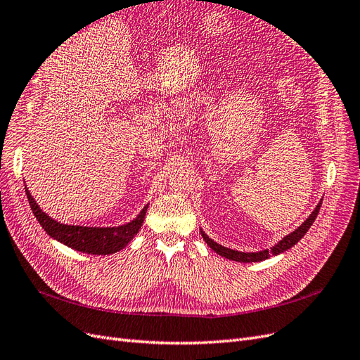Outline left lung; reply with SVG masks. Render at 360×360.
I'll use <instances>...</instances> for the list:
<instances>
[{
  "label": "left lung",
  "mask_w": 360,
  "mask_h": 360,
  "mask_svg": "<svg viewBox=\"0 0 360 360\" xmlns=\"http://www.w3.org/2000/svg\"><path fill=\"white\" fill-rule=\"evenodd\" d=\"M321 202L323 200L319 202V205L315 207V210L309 214V217L307 221H304L297 230H294L291 234L285 236L282 240L275 245L271 249H264V250H259V252H240V250H234V249H230V248H225L222 245H217L216 242H213L212 238H209V236H207L204 231H201V236L205 240V243L209 245L214 252L219 254L221 257H225L228 259H233V261H240V263H257V261H263V259H267L271 255H279L282 252H285L287 249H290L291 246L296 245L300 238L307 234V231L311 228V225L314 224L315 217H317L319 212H320V207H321Z\"/></svg>",
  "instance_id": "obj_1"
}]
</instances>
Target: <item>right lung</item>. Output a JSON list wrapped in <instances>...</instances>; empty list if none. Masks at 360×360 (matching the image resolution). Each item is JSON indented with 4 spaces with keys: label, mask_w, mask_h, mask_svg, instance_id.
<instances>
[{
    "label": "right lung",
    "mask_w": 360,
    "mask_h": 360,
    "mask_svg": "<svg viewBox=\"0 0 360 360\" xmlns=\"http://www.w3.org/2000/svg\"><path fill=\"white\" fill-rule=\"evenodd\" d=\"M27 198L30 201V207L32 213L37 217L41 228L45 230L52 238L64 243L66 246L79 250V252L93 254V255H110L118 252L123 249L134 236L139 231L141 225L144 222L146 212L148 204L144 207L141 213L134 221L120 226H79V225H66L53 221L45 212L40 210V207L31 197V193L25 188Z\"/></svg>",
    "instance_id": "obj_1"
}]
</instances>
